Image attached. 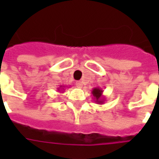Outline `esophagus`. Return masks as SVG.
Instances as JSON below:
<instances>
[{"label":"esophagus","mask_w":159,"mask_h":159,"mask_svg":"<svg viewBox=\"0 0 159 159\" xmlns=\"http://www.w3.org/2000/svg\"><path fill=\"white\" fill-rule=\"evenodd\" d=\"M76 86H77V88H82V82H76Z\"/></svg>","instance_id":"obj_1"}]
</instances>
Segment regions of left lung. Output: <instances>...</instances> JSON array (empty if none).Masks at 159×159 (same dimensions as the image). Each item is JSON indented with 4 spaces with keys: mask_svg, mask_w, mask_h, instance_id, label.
<instances>
[{
    "mask_svg": "<svg viewBox=\"0 0 159 159\" xmlns=\"http://www.w3.org/2000/svg\"><path fill=\"white\" fill-rule=\"evenodd\" d=\"M92 94L93 96V99H94L95 102H97V104L102 105L106 101V98L103 96V91L102 88L100 87H95L92 91Z\"/></svg>",
    "mask_w": 159,
    "mask_h": 159,
    "instance_id": "obj_1",
    "label": "left lung"
}]
</instances>
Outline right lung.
<instances>
[{
	"label": "right lung",
	"instance_id": "add662e5",
	"mask_svg": "<svg viewBox=\"0 0 159 159\" xmlns=\"http://www.w3.org/2000/svg\"><path fill=\"white\" fill-rule=\"evenodd\" d=\"M65 88H66L65 86H59V87H57V91H58L59 92H61V93H62L63 91L65 90Z\"/></svg>",
	"mask_w": 159,
	"mask_h": 159
}]
</instances>
